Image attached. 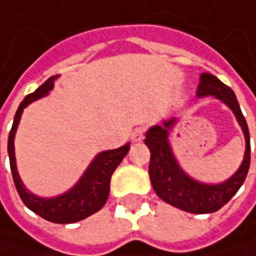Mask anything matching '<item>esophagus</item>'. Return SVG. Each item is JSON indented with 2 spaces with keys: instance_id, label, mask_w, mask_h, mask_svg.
<instances>
[{
  "instance_id": "obj_1",
  "label": "esophagus",
  "mask_w": 256,
  "mask_h": 256,
  "mask_svg": "<svg viewBox=\"0 0 256 256\" xmlns=\"http://www.w3.org/2000/svg\"><path fill=\"white\" fill-rule=\"evenodd\" d=\"M144 135H146V129H144V127H136V129L132 132V141H135V142L142 141L144 140Z\"/></svg>"
}]
</instances>
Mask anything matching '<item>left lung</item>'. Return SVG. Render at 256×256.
<instances>
[{
	"mask_svg": "<svg viewBox=\"0 0 256 256\" xmlns=\"http://www.w3.org/2000/svg\"><path fill=\"white\" fill-rule=\"evenodd\" d=\"M197 96H214L216 98L224 102L235 114L246 136V153L242 167L230 179L220 185H205L188 178L172 153L168 144V130L174 124V118L164 122L162 126H154L146 135V146L150 150V166L148 174L156 194L179 210L191 214H208L218 211L234 197L246 180L250 167V138L248 122L242 114L240 104L236 102L234 90L222 83L216 76L204 72L200 76V83L197 88Z\"/></svg>",
	"mask_w": 256,
	"mask_h": 256,
	"instance_id": "1",
	"label": "left lung"
}]
</instances>
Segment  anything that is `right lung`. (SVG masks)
Here are the masks:
<instances>
[{
	"mask_svg": "<svg viewBox=\"0 0 256 256\" xmlns=\"http://www.w3.org/2000/svg\"><path fill=\"white\" fill-rule=\"evenodd\" d=\"M52 82H54V77H50L44 84H40L34 90L33 94H28L24 98V102H21L20 108H18V110L14 114L13 126L8 134V146L7 147H8V158H10V168H12L13 182L18 190V194H20V197L22 198L24 205L48 222L65 224V223L80 222L103 208V205L108 200V196H109V185H110L112 173L120 166V162L124 159L130 146L126 144L115 150L102 152L92 160V164L89 166V168L86 170L83 178L77 182V185L66 194H62L54 198H40V197H36L34 194H32L30 191H27L24 184L21 182L20 174H18V170H16L13 140H14L16 127L21 120V114H22L24 108H27L32 102L46 96L48 90L52 89Z\"/></svg>",
	"mask_w": 256,
	"mask_h": 256,
	"instance_id": "right-lung-1",
	"label": "right lung"
}]
</instances>
